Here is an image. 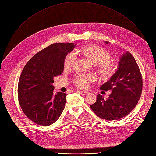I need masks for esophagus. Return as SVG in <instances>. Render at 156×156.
I'll list each match as a JSON object with an SVG mask.
<instances>
[{"label":"esophagus","mask_w":156,"mask_h":156,"mask_svg":"<svg viewBox=\"0 0 156 156\" xmlns=\"http://www.w3.org/2000/svg\"><path fill=\"white\" fill-rule=\"evenodd\" d=\"M81 95H83V96H85V95H87V94H88V93L87 92H86V91H78Z\"/></svg>","instance_id":"1"}]
</instances>
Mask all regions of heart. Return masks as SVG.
Listing matches in <instances>:
<instances>
[{
  "label": "heart",
  "instance_id": "b5f03b06",
  "mask_svg": "<svg viewBox=\"0 0 156 156\" xmlns=\"http://www.w3.org/2000/svg\"><path fill=\"white\" fill-rule=\"evenodd\" d=\"M76 52L83 57L91 64L96 65L101 78L108 81L115 73L118 65L117 62L110 58V53L105 49L94 44L86 45L77 49ZM75 57L72 54L66 55L63 60L64 69L67 70L72 67L74 62ZM91 75L78 76L75 78V84L80 88H86L89 85L90 81L93 80Z\"/></svg>",
  "mask_w": 156,
  "mask_h": 156
}]
</instances>
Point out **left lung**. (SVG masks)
<instances>
[{
  "instance_id": "obj_1",
  "label": "left lung",
  "mask_w": 156,
  "mask_h": 156,
  "mask_svg": "<svg viewBox=\"0 0 156 156\" xmlns=\"http://www.w3.org/2000/svg\"><path fill=\"white\" fill-rule=\"evenodd\" d=\"M100 89L112 93L106 100L98 94L96 102L90 105L98 117L116 120L127 115L135 107L141 95L143 79L139 66L129 52L121 55L115 75Z\"/></svg>"
}]
</instances>
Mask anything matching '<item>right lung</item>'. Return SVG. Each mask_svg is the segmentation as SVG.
<instances>
[{
    "label": "right lung",
    "mask_w": 156,
    "mask_h": 156,
    "mask_svg": "<svg viewBox=\"0 0 156 156\" xmlns=\"http://www.w3.org/2000/svg\"><path fill=\"white\" fill-rule=\"evenodd\" d=\"M73 43H54L35 54L20 76L18 96L25 115L39 125L55 122L65 106L66 94H54V78L62 74L63 60L76 46Z\"/></svg>",
    "instance_id": "add662e5"
}]
</instances>
